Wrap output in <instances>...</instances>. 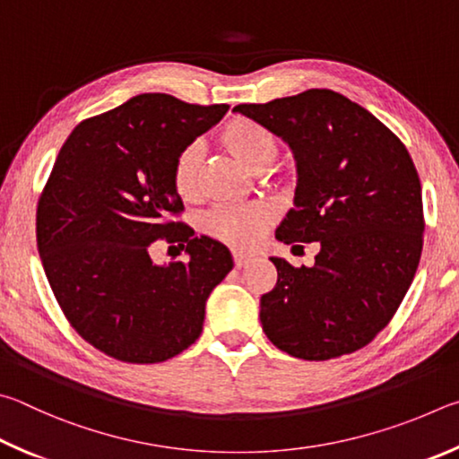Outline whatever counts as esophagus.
Instances as JSON below:
<instances>
[{
    "label": "esophagus",
    "instance_id": "esophagus-1",
    "mask_svg": "<svg viewBox=\"0 0 459 459\" xmlns=\"http://www.w3.org/2000/svg\"><path fill=\"white\" fill-rule=\"evenodd\" d=\"M254 258L252 254H247V252H239V250H236L234 252V264H236V268H244L247 262H250Z\"/></svg>",
    "mask_w": 459,
    "mask_h": 459
}]
</instances>
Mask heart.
Wrapping results in <instances>:
<instances>
[{"mask_svg": "<svg viewBox=\"0 0 459 459\" xmlns=\"http://www.w3.org/2000/svg\"><path fill=\"white\" fill-rule=\"evenodd\" d=\"M220 143L225 151L231 152L239 163H244L252 171H264L278 151L274 134L247 117L230 118L221 126ZM199 159L197 144H187L171 160L169 181H171V189L177 193V197L183 201L195 199L199 193ZM270 221V207L255 201V204L215 205L204 215L201 228L209 238L236 247H246L262 236Z\"/></svg>", "mask_w": 459, "mask_h": 459, "instance_id": "heart-1", "label": "heart"}]
</instances>
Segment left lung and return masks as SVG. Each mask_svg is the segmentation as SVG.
<instances>
[{
  "label": "left lung",
  "instance_id": "obj_1",
  "mask_svg": "<svg viewBox=\"0 0 459 459\" xmlns=\"http://www.w3.org/2000/svg\"><path fill=\"white\" fill-rule=\"evenodd\" d=\"M234 110L294 151V207L276 238L320 244L312 268L270 258L278 282L260 299L264 333L304 360L367 347L391 323L420 266L425 217L411 155L379 118L326 88Z\"/></svg>",
  "mask_w": 459,
  "mask_h": 459
}]
</instances>
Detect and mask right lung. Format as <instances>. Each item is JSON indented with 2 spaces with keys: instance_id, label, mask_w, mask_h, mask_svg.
Returning a JSON list of instances; mask_svg holds the SVG:
<instances>
[{
  "instance_id": "right-lung-1",
  "label": "right lung",
  "mask_w": 459,
  "mask_h": 459,
  "mask_svg": "<svg viewBox=\"0 0 459 459\" xmlns=\"http://www.w3.org/2000/svg\"><path fill=\"white\" fill-rule=\"evenodd\" d=\"M228 108L147 92L82 120L62 144L38 199V252L70 326L104 355L163 363L199 339L207 296L234 260L177 220L169 169ZM155 241L187 243L190 258L157 267Z\"/></svg>"
}]
</instances>
